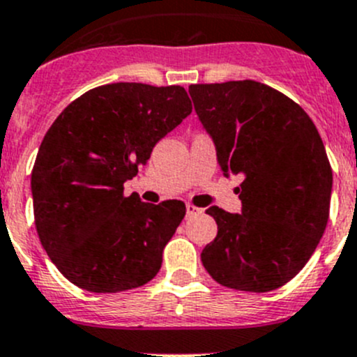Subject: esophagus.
Instances as JSON below:
<instances>
[{
    "label": "esophagus",
    "instance_id": "34e87169",
    "mask_svg": "<svg viewBox=\"0 0 357 357\" xmlns=\"http://www.w3.org/2000/svg\"><path fill=\"white\" fill-rule=\"evenodd\" d=\"M185 210H187V217H194V215L203 213V208H197V206H194V204H190V203L185 204Z\"/></svg>",
    "mask_w": 357,
    "mask_h": 357
}]
</instances>
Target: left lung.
I'll return each mask as SVG.
<instances>
[{"label": "left lung", "mask_w": 357, "mask_h": 357, "mask_svg": "<svg viewBox=\"0 0 357 357\" xmlns=\"http://www.w3.org/2000/svg\"><path fill=\"white\" fill-rule=\"evenodd\" d=\"M224 175H241V215L218 206L201 262L222 287L276 290L295 278L328 224L333 174L317 128L281 91L243 79L190 84Z\"/></svg>", "instance_id": "obj_1"}]
</instances>
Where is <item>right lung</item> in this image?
<instances>
[{
  "mask_svg": "<svg viewBox=\"0 0 357 357\" xmlns=\"http://www.w3.org/2000/svg\"><path fill=\"white\" fill-rule=\"evenodd\" d=\"M192 111L178 84L111 83L70 102L34 161V224L45 252L76 287L118 294L149 283L185 204L125 196L153 147Z\"/></svg>",
  "mask_w": 357,
  "mask_h": 357,
  "instance_id": "obj_1",
  "label": "right lung"
}]
</instances>
